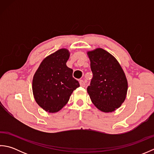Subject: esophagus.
Returning <instances> with one entry per match:
<instances>
[{
    "mask_svg": "<svg viewBox=\"0 0 154 154\" xmlns=\"http://www.w3.org/2000/svg\"><path fill=\"white\" fill-rule=\"evenodd\" d=\"M79 83H80V85L81 87H85V85H86L85 82L83 80H80L79 81Z\"/></svg>",
    "mask_w": 154,
    "mask_h": 154,
    "instance_id": "obj_1",
    "label": "esophagus"
}]
</instances>
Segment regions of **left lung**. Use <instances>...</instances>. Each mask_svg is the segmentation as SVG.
Listing matches in <instances>:
<instances>
[{"label":"left lung","instance_id":"1","mask_svg":"<svg viewBox=\"0 0 154 154\" xmlns=\"http://www.w3.org/2000/svg\"><path fill=\"white\" fill-rule=\"evenodd\" d=\"M87 55L93 75L87 93L98 109L104 112H112L126 99V75L116 59L103 49L89 51Z\"/></svg>","mask_w":154,"mask_h":154}]
</instances>
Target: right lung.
I'll list each match as a JSON object with an SVG mask.
<instances>
[{
    "mask_svg": "<svg viewBox=\"0 0 154 154\" xmlns=\"http://www.w3.org/2000/svg\"><path fill=\"white\" fill-rule=\"evenodd\" d=\"M70 52L61 48L41 62L32 80L35 102L46 112L60 111L69 100L79 83L73 77V69L66 63Z\"/></svg>",
    "mask_w": 154,
    "mask_h": 154,
    "instance_id": "add662e5",
    "label": "right lung"
}]
</instances>
